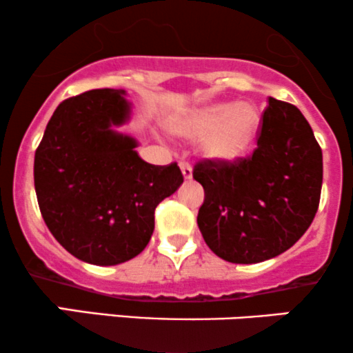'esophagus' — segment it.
<instances>
[{
    "instance_id": "esophagus-1",
    "label": "esophagus",
    "mask_w": 353,
    "mask_h": 353,
    "mask_svg": "<svg viewBox=\"0 0 353 353\" xmlns=\"http://www.w3.org/2000/svg\"><path fill=\"white\" fill-rule=\"evenodd\" d=\"M181 171H182V176H184V179H192V165L189 163H181Z\"/></svg>"
}]
</instances>
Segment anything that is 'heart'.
Segmentation results:
<instances>
[{
    "instance_id": "1",
    "label": "heart",
    "mask_w": 353,
    "mask_h": 353,
    "mask_svg": "<svg viewBox=\"0 0 353 353\" xmlns=\"http://www.w3.org/2000/svg\"><path fill=\"white\" fill-rule=\"evenodd\" d=\"M261 129V112L250 103H212L174 125L184 137H201L202 154L214 163H234L249 151Z\"/></svg>"
}]
</instances>
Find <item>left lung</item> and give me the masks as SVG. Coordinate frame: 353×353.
<instances>
[{"mask_svg": "<svg viewBox=\"0 0 353 353\" xmlns=\"http://www.w3.org/2000/svg\"><path fill=\"white\" fill-rule=\"evenodd\" d=\"M322 174L310 124L292 104L269 98L252 156L194 165V179L204 188L197 225L205 244L232 264L285 252L314 221Z\"/></svg>", "mask_w": 353, "mask_h": 353, "instance_id": "8db88e82", "label": "left lung"}]
</instances>
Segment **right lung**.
<instances>
[{
	"label": "right lung",
	"mask_w": 353,
	"mask_h": 353,
	"mask_svg": "<svg viewBox=\"0 0 353 353\" xmlns=\"http://www.w3.org/2000/svg\"><path fill=\"white\" fill-rule=\"evenodd\" d=\"M123 89H91L59 104L34 154V189L48 229L94 265L123 264L149 244L157 204L184 182L179 165H154L131 136Z\"/></svg>",
	"instance_id": "right-lung-1"
}]
</instances>
